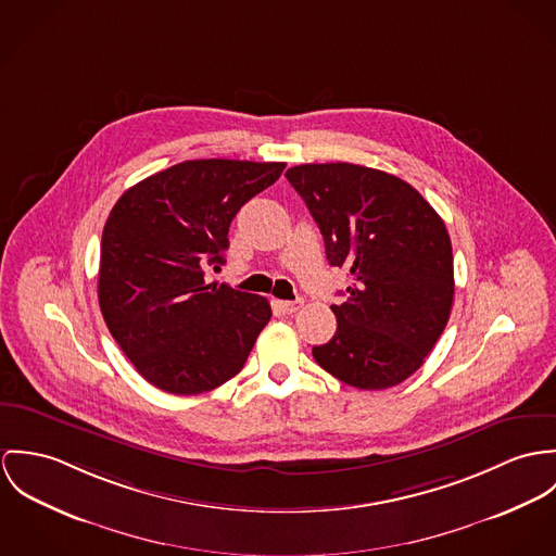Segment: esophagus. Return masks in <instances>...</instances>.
I'll return each instance as SVG.
<instances>
[{
	"instance_id": "obj_1",
	"label": "esophagus",
	"mask_w": 556,
	"mask_h": 556,
	"mask_svg": "<svg viewBox=\"0 0 556 556\" xmlns=\"http://www.w3.org/2000/svg\"><path fill=\"white\" fill-rule=\"evenodd\" d=\"M275 307L283 315H292V313H296L299 308L303 307V301L301 299H296V301H277Z\"/></svg>"
}]
</instances>
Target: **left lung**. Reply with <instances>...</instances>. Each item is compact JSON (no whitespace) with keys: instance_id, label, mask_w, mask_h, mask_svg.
Instances as JSON below:
<instances>
[{"instance_id":"1","label":"left lung","mask_w":556,"mask_h":556,"mask_svg":"<svg viewBox=\"0 0 556 556\" xmlns=\"http://www.w3.org/2000/svg\"><path fill=\"white\" fill-rule=\"evenodd\" d=\"M324 237L330 266L352 275L332 305L334 337L313 348L332 377L383 390L425 365L454 299V257L443 219L403 179L348 162L286 173Z\"/></svg>"}]
</instances>
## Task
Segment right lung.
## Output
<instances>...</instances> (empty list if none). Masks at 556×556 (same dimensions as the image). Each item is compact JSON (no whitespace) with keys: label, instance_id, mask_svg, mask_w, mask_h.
<instances>
[{"label":"right lung","instance_id":"right-lung-1","mask_svg":"<svg viewBox=\"0 0 556 556\" xmlns=\"http://www.w3.org/2000/svg\"><path fill=\"white\" fill-rule=\"evenodd\" d=\"M283 168L189 160L129 187L113 206L102 232L100 308L129 363L155 388L208 392L248 363L270 305L206 283L204 268L224 264L235 215Z\"/></svg>","mask_w":556,"mask_h":556}]
</instances>
